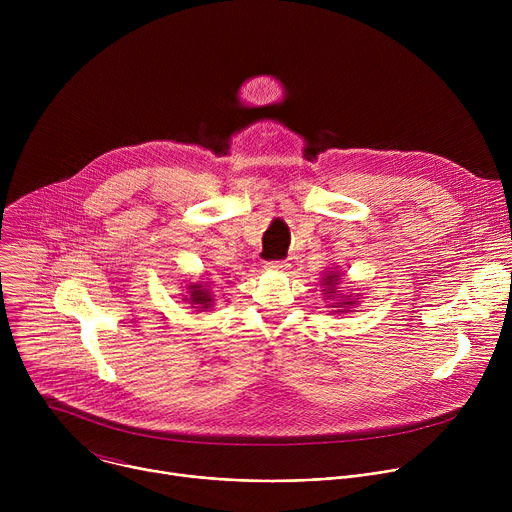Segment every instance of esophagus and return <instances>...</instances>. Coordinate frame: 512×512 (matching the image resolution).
I'll return each mask as SVG.
<instances>
[{"mask_svg":"<svg viewBox=\"0 0 512 512\" xmlns=\"http://www.w3.org/2000/svg\"><path fill=\"white\" fill-rule=\"evenodd\" d=\"M265 269H269V271H285L287 263L285 261H267Z\"/></svg>","mask_w":512,"mask_h":512,"instance_id":"obj_1","label":"esophagus"}]
</instances>
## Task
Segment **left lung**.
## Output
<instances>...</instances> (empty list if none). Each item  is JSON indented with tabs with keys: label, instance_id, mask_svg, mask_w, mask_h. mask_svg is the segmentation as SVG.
Wrapping results in <instances>:
<instances>
[{
	"label": "left lung",
	"instance_id": "8db88e82",
	"mask_svg": "<svg viewBox=\"0 0 512 512\" xmlns=\"http://www.w3.org/2000/svg\"><path fill=\"white\" fill-rule=\"evenodd\" d=\"M340 281H342V273L336 271V269H328L324 271L322 275V294H324V300L328 302V308L332 310V314H348V312H354V308L358 306L360 302V296L358 294H342L340 291Z\"/></svg>",
	"mask_w": 512,
	"mask_h": 512
}]
</instances>
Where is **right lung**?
<instances>
[{
  "label": "right lung",
  "instance_id": "obj_1",
  "mask_svg": "<svg viewBox=\"0 0 512 512\" xmlns=\"http://www.w3.org/2000/svg\"><path fill=\"white\" fill-rule=\"evenodd\" d=\"M186 289H188V296H184V302H188L190 308H194L196 312H210L214 304V296L208 281H192Z\"/></svg>",
  "mask_w": 512,
  "mask_h": 512
}]
</instances>
